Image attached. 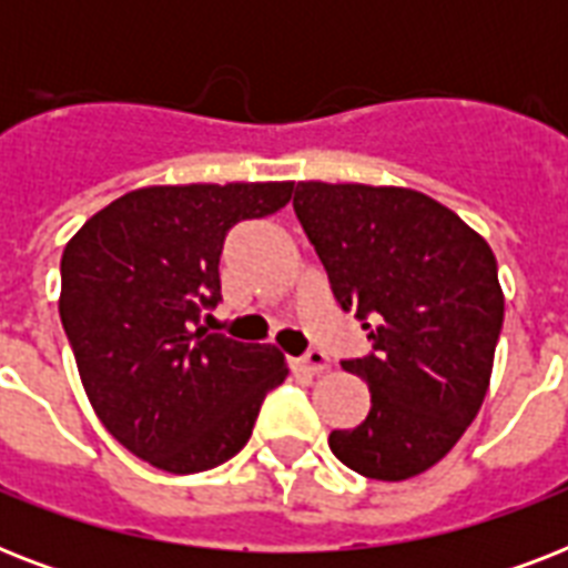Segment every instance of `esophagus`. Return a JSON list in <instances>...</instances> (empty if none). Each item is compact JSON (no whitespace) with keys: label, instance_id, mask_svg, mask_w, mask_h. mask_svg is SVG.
<instances>
[{"label":"esophagus","instance_id":"1","mask_svg":"<svg viewBox=\"0 0 568 568\" xmlns=\"http://www.w3.org/2000/svg\"><path fill=\"white\" fill-rule=\"evenodd\" d=\"M292 365L303 374H324L327 372V356L321 354V351H310V354L292 359Z\"/></svg>","mask_w":568,"mask_h":568}]
</instances>
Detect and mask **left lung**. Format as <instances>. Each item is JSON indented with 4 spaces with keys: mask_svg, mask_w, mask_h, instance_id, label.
<instances>
[{
    "mask_svg": "<svg viewBox=\"0 0 568 568\" xmlns=\"http://www.w3.org/2000/svg\"><path fill=\"white\" fill-rule=\"evenodd\" d=\"M294 214L338 306L356 312L372 354L345 359L372 409L329 450L372 480L436 466L475 422L493 377L504 292L493 250L448 205L413 189L297 182Z\"/></svg>",
    "mask_w": 568,
    "mask_h": 568,
    "instance_id": "obj_1",
    "label": "left lung"
}]
</instances>
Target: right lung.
Returning a JSON list of instances; mask_svg holds the SVG:
<instances>
[{
    "label": "right lung",
    "instance_id": "add662e5",
    "mask_svg": "<svg viewBox=\"0 0 568 568\" xmlns=\"http://www.w3.org/2000/svg\"><path fill=\"white\" fill-rule=\"evenodd\" d=\"M294 182L150 185L93 214L61 256V324L105 430L171 475L226 463L285 379L274 345L200 327L221 301V250L239 221L292 200Z\"/></svg>",
    "mask_w": 568,
    "mask_h": 568
}]
</instances>
